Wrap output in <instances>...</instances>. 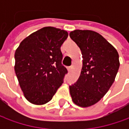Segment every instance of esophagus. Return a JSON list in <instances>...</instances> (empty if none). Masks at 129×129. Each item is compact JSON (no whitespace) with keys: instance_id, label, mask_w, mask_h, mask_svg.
Masks as SVG:
<instances>
[{"instance_id":"obj_1","label":"esophagus","mask_w":129,"mask_h":129,"mask_svg":"<svg viewBox=\"0 0 129 129\" xmlns=\"http://www.w3.org/2000/svg\"><path fill=\"white\" fill-rule=\"evenodd\" d=\"M72 69V67H69L68 68H67V70H68V71H69V72H70Z\"/></svg>"}]
</instances>
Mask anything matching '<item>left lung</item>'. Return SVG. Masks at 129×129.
Here are the masks:
<instances>
[{
    "instance_id": "obj_1",
    "label": "left lung",
    "mask_w": 129,
    "mask_h": 129,
    "mask_svg": "<svg viewBox=\"0 0 129 129\" xmlns=\"http://www.w3.org/2000/svg\"><path fill=\"white\" fill-rule=\"evenodd\" d=\"M70 37L80 47L83 62L77 82L70 86L75 104L82 108L93 106L108 91L120 66L117 50L98 33L75 30Z\"/></svg>"
}]
</instances>
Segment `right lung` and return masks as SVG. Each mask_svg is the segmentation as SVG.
Returning a JSON list of instances; mask_svg holds the SVG:
<instances>
[{"label": "right lung", "instance_id": "1", "mask_svg": "<svg viewBox=\"0 0 129 129\" xmlns=\"http://www.w3.org/2000/svg\"><path fill=\"white\" fill-rule=\"evenodd\" d=\"M68 33L47 26L25 38L15 52L14 70L23 95L34 105L52 100L67 70L60 47Z\"/></svg>", "mask_w": 129, "mask_h": 129}]
</instances>
